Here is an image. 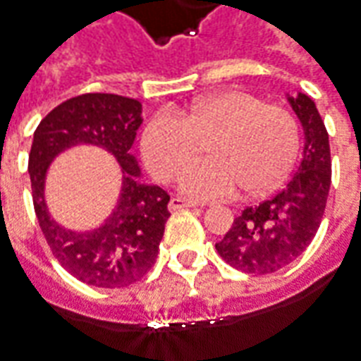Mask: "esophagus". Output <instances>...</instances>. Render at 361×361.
I'll use <instances>...</instances> for the list:
<instances>
[{"mask_svg": "<svg viewBox=\"0 0 361 361\" xmlns=\"http://www.w3.org/2000/svg\"><path fill=\"white\" fill-rule=\"evenodd\" d=\"M170 211H180V209H197V203H191V201H185V199L180 197H173L170 201Z\"/></svg>", "mask_w": 361, "mask_h": 361, "instance_id": "1", "label": "esophagus"}]
</instances>
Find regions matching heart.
<instances>
[{
    "label": "heart",
    "mask_w": 361,
    "mask_h": 361,
    "mask_svg": "<svg viewBox=\"0 0 361 361\" xmlns=\"http://www.w3.org/2000/svg\"><path fill=\"white\" fill-rule=\"evenodd\" d=\"M176 113L146 123L140 148L158 180L172 181L197 159L207 142L209 160L183 174L180 191L195 201L233 197L242 188L256 195L286 178L299 152V127L283 107L266 105L240 90L199 97Z\"/></svg>",
    "instance_id": "heart-1"
}]
</instances>
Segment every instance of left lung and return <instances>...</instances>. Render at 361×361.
Here are the masks:
<instances>
[{
  "mask_svg": "<svg viewBox=\"0 0 361 361\" xmlns=\"http://www.w3.org/2000/svg\"><path fill=\"white\" fill-rule=\"evenodd\" d=\"M301 121L303 160L286 188L268 201L246 207L215 248L244 274L266 276L297 259L321 226L330 189V146L317 105L309 95L287 97Z\"/></svg>",
  "mask_w": 361,
  "mask_h": 361,
  "instance_id": "obj_1",
  "label": "left lung"
}]
</instances>
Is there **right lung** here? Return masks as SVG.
Listing matches in <instances>:
<instances>
[{"label":"right lung","mask_w":361,"mask_h":361,"mask_svg":"<svg viewBox=\"0 0 361 361\" xmlns=\"http://www.w3.org/2000/svg\"><path fill=\"white\" fill-rule=\"evenodd\" d=\"M140 125L142 105L137 99L115 93H84L50 111L32 137L29 176L40 231L60 266L87 286H130L150 271L158 256L170 216V195L160 185L142 181L140 166L130 154ZM78 144L107 149L123 172L116 209L102 227L84 233L58 225L44 201L49 162Z\"/></svg>","instance_id":"right-lung-1"}]
</instances>
